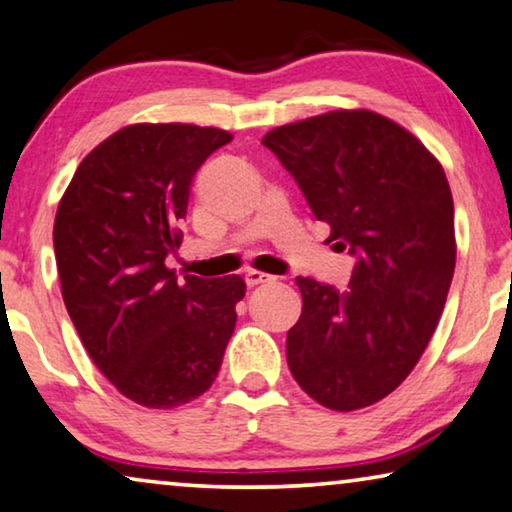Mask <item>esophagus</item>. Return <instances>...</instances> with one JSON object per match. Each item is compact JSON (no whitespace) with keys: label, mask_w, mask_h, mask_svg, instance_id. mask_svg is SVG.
Wrapping results in <instances>:
<instances>
[{"label":"esophagus","mask_w":512,"mask_h":512,"mask_svg":"<svg viewBox=\"0 0 512 512\" xmlns=\"http://www.w3.org/2000/svg\"><path fill=\"white\" fill-rule=\"evenodd\" d=\"M246 285L248 287H255V285H259V282H266V280H271V276L269 273H262V271H257V269H248L246 271Z\"/></svg>","instance_id":"1"}]
</instances>
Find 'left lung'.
<instances>
[{"mask_svg": "<svg viewBox=\"0 0 512 512\" xmlns=\"http://www.w3.org/2000/svg\"><path fill=\"white\" fill-rule=\"evenodd\" d=\"M299 183L329 241L356 257L345 292L296 278L287 365L312 400L354 411L398 388L437 329L455 271L444 167L418 137L370 110H335L262 137Z\"/></svg>", "mask_w": 512, "mask_h": 512, "instance_id": "8db88e82", "label": "left lung"}]
</instances>
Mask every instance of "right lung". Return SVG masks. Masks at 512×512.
Here are the masks:
<instances>
[{"mask_svg":"<svg viewBox=\"0 0 512 512\" xmlns=\"http://www.w3.org/2000/svg\"><path fill=\"white\" fill-rule=\"evenodd\" d=\"M220 128L133 124L89 151L61 197L55 257L71 322L121 395L174 409L218 377L246 294L241 276L177 278L190 183Z\"/></svg>","mask_w":512,"mask_h":512,"instance_id":"obj_1","label":"right lung"}]
</instances>
